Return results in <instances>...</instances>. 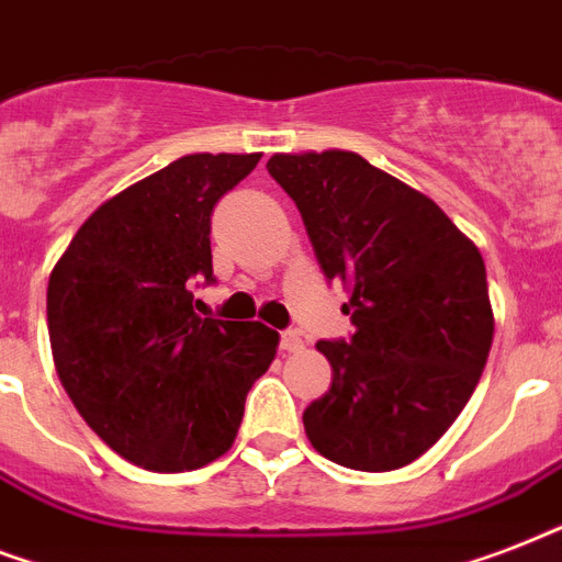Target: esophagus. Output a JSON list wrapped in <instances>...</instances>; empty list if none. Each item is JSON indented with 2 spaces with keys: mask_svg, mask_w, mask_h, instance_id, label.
I'll return each mask as SVG.
<instances>
[{
  "mask_svg": "<svg viewBox=\"0 0 562 562\" xmlns=\"http://www.w3.org/2000/svg\"><path fill=\"white\" fill-rule=\"evenodd\" d=\"M281 349H284V351H302L304 349L302 330H295V328L284 330V334H281Z\"/></svg>",
  "mask_w": 562,
  "mask_h": 562,
  "instance_id": "1",
  "label": "esophagus"
}]
</instances>
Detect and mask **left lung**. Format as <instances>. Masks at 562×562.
I'll use <instances>...</instances> for the list:
<instances>
[{"instance_id":"8db88e82","label":"left lung","mask_w":562,"mask_h":562,"mask_svg":"<svg viewBox=\"0 0 562 562\" xmlns=\"http://www.w3.org/2000/svg\"><path fill=\"white\" fill-rule=\"evenodd\" d=\"M322 272L349 290L351 340L316 342L328 393L304 430L322 458L393 472L422 458L475 393L493 346L484 258L437 202L355 151L272 155Z\"/></svg>"}]
</instances>
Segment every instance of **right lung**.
Instances as JSON below:
<instances>
[{"label": "right lung", "instance_id": "1", "mask_svg": "<svg viewBox=\"0 0 562 562\" xmlns=\"http://www.w3.org/2000/svg\"><path fill=\"white\" fill-rule=\"evenodd\" d=\"M258 160H172L99 204L52 269L46 319L60 384L134 467L190 472L222 458L251 384L276 360V330L199 316L190 293L213 281V204Z\"/></svg>", "mask_w": 562, "mask_h": 562}]
</instances>
